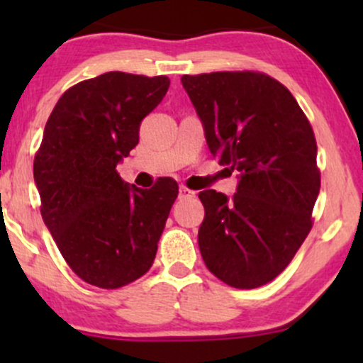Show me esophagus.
I'll list each match as a JSON object with an SVG mask.
<instances>
[{"instance_id": "1", "label": "esophagus", "mask_w": 363, "mask_h": 363, "mask_svg": "<svg viewBox=\"0 0 363 363\" xmlns=\"http://www.w3.org/2000/svg\"><path fill=\"white\" fill-rule=\"evenodd\" d=\"M196 196V191L189 189V187H186L184 184H182L181 187H179V198L181 199H186V198H194Z\"/></svg>"}]
</instances>
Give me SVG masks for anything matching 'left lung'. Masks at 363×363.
Wrapping results in <instances>:
<instances>
[{"mask_svg":"<svg viewBox=\"0 0 363 363\" xmlns=\"http://www.w3.org/2000/svg\"><path fill=\"white\" fill-rule=\"evenodd\" d=\"M181 82L210 152L240 174L232 199L199 193L203 261L227 285L257 289L290 264L312 228L320 187L314 131L290 90L264 73L184 74Z\"/></svg>","mask_w":363,"mask_h":363,"instance_id":"left-lung-1","label":"left lung"}]
</instances>
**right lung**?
<instances>
[{
	"mask_svg": "<svg viewBox=\"0 0 363 363\" xmlns=\"http://www.w3.org/2000/svg\"><path fill=\"white\" fill-rule=\"evenodd\" d=\"M169 85L164 74L104 73L66 90L44 128L34 158L40 215L69 268L99 289H121L152 268L179 194L170 177L140 189L116 170Z\"/></svg>",
	"mask_w": 363,
	"mask_h": 363,
	"instance_id": "add662e5",
	"label": "right lung"
}]
</instances>
